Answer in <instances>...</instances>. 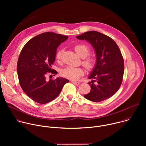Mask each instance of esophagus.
Here are the masks:
<instances>
[{"label":"esophagus","instance_id":"esophagus-1","mask_svg":"<svg viewBox=\"0 0 146 146\" xmlns=\"http://www.w3.org/2000/svg\"><path fill=\"white\" fill-rule=\"evenodd\" d=\"M72 82L73 83V84L75 86H78L80 84V82H77V81H72Z\"/></svg>","mask_w":146,"mask_h":146}]
</instances>
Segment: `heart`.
Returning <instances> with one entry per match:
<instances>
[{"label":"heart","mask_w":146,"mask_h":146,"mask_svg":"<svg viewBox=\"0 0 146 146\" xmlns=\"http://www.w3.org/2000/svg\"><path fill=\"white\" fill-rule=\"evenodd\" d=\"M74 50L76 53L82 58H85L87 57L90 52V48L88 46L84 44H78L74 46ZM63 53V50L61 49L59 50L56 54V59L57 60H60ZM95 62V59L93 56H89L85 58L82 61V64L88 69H92ZM61 74L65 78L77 80L81 76L84 74V70L81 68H75L73 66H67L64 69H62Z\"/></svg>","instance_id":"b5f03b06"}]
</instances>
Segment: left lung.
I'll list each match as a JSON object with an SVG mask.
<instances>
[{
  "label": "left lung",
  "mask_w": 146,
  "mask_h": 146,
  "mask_svg": "<svg viewBox=\"0 0 146 146\" xmlns=\"http://www.w3.org/2000/svg\"><path fill=\"white\" fill-rule=\"evenodd\" d=\"M92 45L96 54V64L88 77L91 91L84 96L92 102L109 99L119 88L124 72V62L119 47L110 37L96 31H88L77 36ZM96 82V83L94 82Z\"/></svg>",
  "instance_id": "left-lung-1"
}]
</instances>
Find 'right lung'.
<instances>
[{
  "instance_id": "add662e5",
  "label": "right lung",
  "mask_w": 146,
  "mask_h": 146,
  "mask_svg": "<svg viewBox=\"0 0 146 146\" xmlns=\"http://www.w3.org/2000/svg\"><path fill=\"white\" fill-rule=\"evenodd\" d=\"M68 38L54 32L41 33L28 41L19 54L17 70L20 86L37 103L45 104L53 100L69 82L62 77L46 79L48 73H57L51 68L55 60L57 48Z\"/></svg>"
}]
</instances>
